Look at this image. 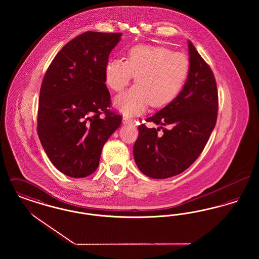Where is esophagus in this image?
Instances as JSON below:
<instances>
[{"mask_svg":"<svg viewBox=\"0 0 259 259\" xmlns=\"http://www.w3.org/2000/svg\"><path fill=\"white\" fill-rule=\"evenodd\" d=\"M122 120H123L124 124L134 123V120L131 117L127 116V115H123Z\"/></svg>","mask_w":259,"mask_h":259,"instance_id":"34e87169","label":"esophagus"}]
</instances>
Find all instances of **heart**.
Here are the masks:
<instances>
[{"label": "heart", "instance_id": "b5f03b06", "mask_svg": "<svg viewBox=\"0 0 259 259\" xmlns=\"http://www.w3.org/2000/svg\"><path fill=\"white\" fill-rule=\"evenodd\" d=\"M189 61L182 52L166 47L138 45L127 51L126 61L111 59L105 80L115 92L123 90L135 75L137 84L114 99L125 114L141 113L151 105L162 108L179 95L188 74Z\"/></svg>", "mask_w": 259, "mask_h": 259}]
</instances>
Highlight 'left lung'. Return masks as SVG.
Masks as SVG:
<instances>
[{"label":"left lung","instance_id":"8db88e82","mask_svg":"<svg viewBox=\"0 0 259 259\" xmlns=\"http://www.w3.org/2000/svg\"><path fill=\"white\" fill-rule=\"evenodd\" d=\"M188 52L189 72L183 90L147 118L159 127L139 126L134 158L139 170L151 179L171 178L191 166L217 123L219 95L214 75L190 40ZM160 128L163 132L159 136Z\"/></svg>","mask_w":259,"mask_h":259}]
</instances>
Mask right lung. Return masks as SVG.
I'll list each match as a JSON object with an SVG mask.
<instances>
[{"mask_svg": "<svg viewBox=\"0 0 259 259\" xmlns=\"http://www.w3.org/2000/svg\"><path fill=\"white\" fill-rule=\"evenodd\" d=\"M120 37L88 31L74 37L44 76L37 135L51 163L71 178L96 171L105 143L121 124V115L108 109L111 95L105 84V68Z\"/></svg>", "mask_w": 259, "mask_h": 259, "instance_id": "right-lung-1", "label": "right lung"}]
</instances>
